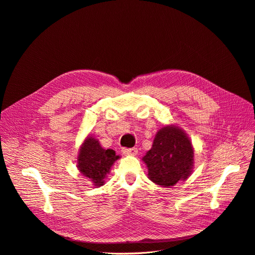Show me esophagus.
Listing matches in <instances>:
<instances>
[{
    "instance_id": "esophagus-1",
    "label": "esophagus",
    "mask_w": 255,
    "mask_h": 255,
    "mask_svg": "<svg viewBox=\"0 0 255 255\" xmlns=\"http://www.w3.org/2000/svg\"><path fill=\"white\" fill-rule=\"evenodd\" d=\"M122 152L125 155H136L138 153V149L137 148H123Z\"/></svg>"
}]
</instances>
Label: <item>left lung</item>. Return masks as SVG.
<instances>
[{
	"label": "left lung",
	"instance_id": "8db88e82",
	"mask_svg": "<svg viewBox=\"0 0 255 255\" xmlns=\"http://www.w3.org/2000/svg\"><path fill=\"white\" fill-rule=\"evenodd\" d=\"M148 168V178L162 187L186 180L193 167V148L185 131L175 126L160 128L152 147L142 158Z\"/></svg>",
	"mask_w": 255,
	"mask_h": 255
}]
</instances>
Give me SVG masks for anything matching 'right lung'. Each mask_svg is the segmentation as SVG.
Wrapping results in <instances>:
<instances>
[{
    "instance_id": "obj_1",
    "label": "right lung",
    "mask_w": 255,
    "mask_h": 255,
    "mask_svg": "<svg viewBox=\"0 0 255 255\" xmlns=\"http://www.w3.org/2000/svg\"><path fill=\"white\" fill-rule=\"evenodd\" d=\"M119 158L112 149H103L98 139L88 136L79 149L77 167L95 186H102L113 163Z\"/></svg>"
}]
</instances>
